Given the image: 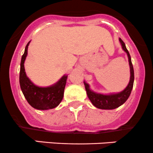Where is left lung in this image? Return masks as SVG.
<instances>
[{"instance_id":"8db88e82","label":"left lung","mask_w":153,"mask_h":153,"mask_svg":"<svg viewBox=\"0 0 153 153\" xmlns=\"http://www.w3.org/2000/svg\"><path fill=\"white\" fill-rule=\"evenodd\" d=\"M119 42L121 45L122 49L124 51V52H126L128 56V61L130 69V78L127 86L123 91L117 92V93L101 94L91 90L89 84L86 82L85 80H84V82H83L88 97L89 98L91 103L96 108H100V109L111 110L118 108L119 106L123 105L127 100L130 94H131V90H132L133 83H134V69H133L132 64H131V56H130L128 50L126 49L125 43L122 41L120 38L119 39Z\"/></svg>"}]
</instances>
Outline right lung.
Wrapping results in <instances>:
<instances>
[{
    "mask_svg": "<svg viewBox=\"0 0 153 153\" xmlns=\"http://www.w3.org/2000/svg\"><path fill=\"white\" fill-rule=\"evenodd\" d=\"M30 43V42L27 43L21 61L19 76L21 89L28 103L33 108L38 110L54 108L62 100L68 75H63L56 82L50 86L41 87L35 85L27 76L25 68V62Z\"/></svg>",
    "mask_w": 153,
    "mask_h": 153,
    "instance_id": "add662e5",
    "label": "right lung"
}]
</instances>
